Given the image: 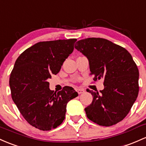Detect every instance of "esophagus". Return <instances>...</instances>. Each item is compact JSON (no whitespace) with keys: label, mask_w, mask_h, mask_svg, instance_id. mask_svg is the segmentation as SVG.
I'll return each instance as SVG.
<instances>
[{"label":"esophagus","mask_w":146,"mask_h":146,"mask_svg":"<svg viewBox=\"0 0 146 146\" xmlns=\"http://www.w3.org/2000/svg\"><path fill=\"white\" fill-rule=\"evenodd\" d=\"M77 92H78L79 94H83V93L85 92V91H84L83 89H77Z\"/></svg>","instance_id":"1"}]
</instances>
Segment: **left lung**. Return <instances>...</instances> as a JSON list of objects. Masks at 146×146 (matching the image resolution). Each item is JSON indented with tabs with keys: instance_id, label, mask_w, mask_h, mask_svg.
I'll return each instance as SVG.
<instances>
[{
	"instance_id": "left-lung-1",
	"label": "left lung",
	"mask_w": 146,
	"mask_h": 146,
	"mask_svg": "<svg viewBox=\"0 0 146 146\" xmlns=\"http://www.w3.org/2000/svg\"><path fill=\"white\" fill-rule=\"evenodd\" d=\"M75 48L87 57L94 80L104 79L103 90L94 92L85 110L87 118L102 126H111L125 117L139 94V69L124 48L102 38H87Z\"/></svg>"
}]
</instances>
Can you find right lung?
Returning a JSON list of instances; mask_svg holds the SVG:
<instances>
[{"label":"right lung","mask_w":146,"mask_h":146,"mask_svg":"<svg viewBox=\"0 0 146 146\" xmlns=\"http://www.w3.org/2000/svg\"><path fill=\"white\" fill-rule=\"evenodd\" d=\"M76 39L41 41L23 51L16 60L9 78L12 98L29 124L48 131L62 124L66 105L78 96L71 86L50 90L48 80L60 72L73 52Z\"/></svg>","instance_id":"add662e5"}]
</instances>
